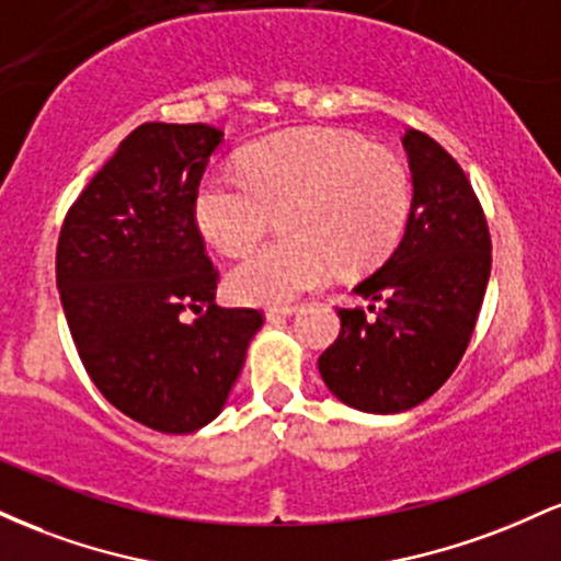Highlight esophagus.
Segmentation results:
<instances>
[{
	"mask_svg": "<svg viewBox=\"0 0 561 561\" xmlns=\"http://www.w3.org/2000/svg\"><path fill=\"white\" fill-rule=\"evenodd\" d=\"M298 311V306H282V308H268L266 311V319L268 321H279V319H287L293 317V313Z\"/></svg>",
	"mask_w": 561,
	"mask_h": 561,
	"instance_id": "1",
	"label": "esophagus"
}]
</instances>
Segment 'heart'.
Masks as SVG:
<instances>
[{
    "label": "heart",
    "mask_w": 561,
    "mask_h": 561,
    "mask_svg": "<svg viewBox=\"0 0 561 561\" xmlns=\"http://www.w3.org/2000/svg\"><path fill=\"white\" fill-rule=\"evenodd\" d=\"M411 208L409 173L392 152L330 128H295L250 145L240 173L199 179L192 214L224 255L259 242L276 214L289 242L263 244L227 274L231 300L287 306L330 279L375 266L401 240Z\"/></svg>",
    "instance_id": "1"
}]
</instances>
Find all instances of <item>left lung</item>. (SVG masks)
<instances>
[{"label":"left lung","mask_w":561,"mask_h":561,"mask_svg":"<svg viewBox=\"0 0 561 561\" xmlns=\"http://www.w3.org/2000/svg\"><path fill=\"white\" fill-rule=\"evenodd\" d=\"M403 147L414 184L405 231L356 285L371 317L340 308L337 340L319 356L327 388L369 414L414 409L454 375L491 276V231L467 173L416 128Z\"/></svg>","instance_id":"8db88e82"}]
</instances>
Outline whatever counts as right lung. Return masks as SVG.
I'll list each match as a JSON object with an SVG mask.
<instances>
[{
  "instance_id": "add662e5",
  "label": "right lung",
  "mask_w": 561,
  "mask_h": 561,
  "mask_svg": "<svg viewBox=\"0 0 561 561\" xmlns=\"http://www.w3.org/2000/svg\"><path fill=\"white\" fill-rule=\"evenodd\" d=\"M224 131L141 124L70 205L57 289L96 390L134 422L184 435L221 414L240 377L255 308L216 306L218 272L192 203ZM184 310L203 312L192 325Z\"/></svg>"
}]
</instances>
